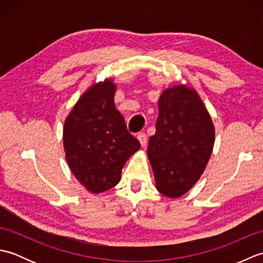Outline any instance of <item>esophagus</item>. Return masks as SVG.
<instances>
[{
	"label": "esophagus",
	"instance_id": "esophagus-1",
	"mask_svg": "<svg viewBox=\"0 0 263 263\" xmlns=\"http://www.w3.org/2000/svg\"><path fill=\"white\" fill-rule=\"evenodd\" d=\"M137 138H138V140H139V142H140V144H141L142 147H146L147 146V136H146V133H143V132L138 133Z\"/></svg>",
	"mask_w": 263,
	"mask_h": 263
}]
</instances>
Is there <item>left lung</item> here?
I'll return each instance as SVG.
<instances>
[{"label":"left lung","mask_w":263,"mask_h":263,"mask_svg":"<svg viewBox=\"0 0 263 263\" xmlns=\"http://www.w3.org/2000/svg\"><path fill=\"white\" fill-rule=\"evenodd\" d=\"M156 133L148 158L156 189L168 198L185 194L202 175L215 143V127L193 88H167L158 100Z\"/></svg>","instance_id":"8db88e82"}]
</instances>
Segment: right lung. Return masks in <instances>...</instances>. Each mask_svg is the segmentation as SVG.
<instances>
[{
	"label": "right lung",
	"instance_id": "add662e5",
	"mask_svg": "<svg viewBox=\"0 0 263 263\" xmlns=\"http://www.w3.org/2000/svg\"><path fill=\"white\" fill-rule=\"evenodd\" d=\"M110 79L93 83L65 119V158L76 178L91 193H102L121 180L125 161L140 149L115 108Z\"/></svg>",
	"mask_w": 263,
	"mask_h": 263
}]
</instances>
